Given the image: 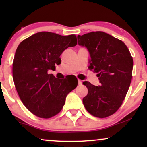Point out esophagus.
Here are the masks:
<instances>
[{
  "mask_svg": "<svg viewBox=\"0 0 147 147\" xmlns=\"http://www.w3.org/2000/svg\"><path fill=\"white\" fill-rule=\"evenodd\" d=\"M78 84H79V85H82V80H78Z\"/></svg>",
  "mask_w": 147,
  "mask_h": 147,
  "instance_id": "34e87169",
  "label": "esophagus"
}]
</instances>
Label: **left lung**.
<instances>
[{
  "mask_svg": "<svg viewBox=\"0 0 147 147\" xmlns=\"http://www.w3.org/2000/svg\"><path fill=\"white\" fill-rule=\"evenodd\" d=\"M79 45L90 55L89 69L97 73L100 85L83 82L88 93L83 99L87 111L98 118L108 117L122 105L130 87L133 59L127 46L102 31L78 35Z\"/></svg>",
  "mask_w": 147,
  "mask_h": 147,
  "instance_id": "obj_1",
  "label": "left lung"
}]
</instances>
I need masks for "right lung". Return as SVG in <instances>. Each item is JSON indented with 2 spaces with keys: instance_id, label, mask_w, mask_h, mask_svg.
<instances>
[{
  "instance_id": "obj_1",
  "label": "right lung",
  "mask_w": 147,
  "mask_h": 147,
  "mask_svg": "<svg viewBox=\"0 0 147 147\" xmlns=\"http://www.w3.org/2000/svg\"><path fill=\"white\" fill-rule=\"evenodd\" d=\"M77 45L75 35L62 36L39 32L23 40L16 50L13 63L14 83L20 99L31 113L49 118L61 111L67 94L78 86V80H58L49 69L61 62L60 55Z\"/></svg>"
}]
</instances>
